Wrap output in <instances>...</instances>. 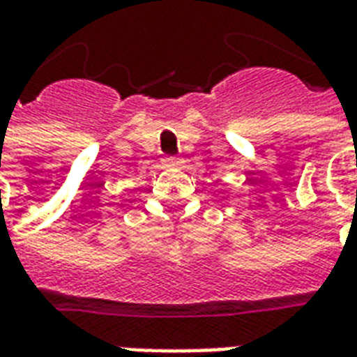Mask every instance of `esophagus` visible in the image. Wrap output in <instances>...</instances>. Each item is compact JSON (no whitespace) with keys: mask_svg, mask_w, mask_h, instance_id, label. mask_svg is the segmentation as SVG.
<instances>
[{"mask_svg":"<svg viewBox=\"0 0 357 357\" xmlns=\"http://www.w3.org/2000/svg\"><path fill=\"white\" fill-rule=\"evenodd\" d=\"M179 160L178 158H174V156H168V158H164V166L166 168H174V166H178Z\"/></svg>","mask_w":357,"mask_h":357,"instance_id":"1","label":"esophagus"}]
</instances>
